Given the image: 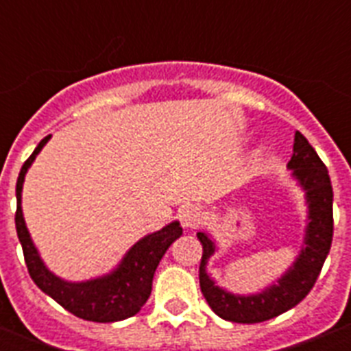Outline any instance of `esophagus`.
<instances>
[{"mask_svg":"<svg viewBox=\"0 0 351 351\" xmlns=\"http://www.w3.org/2000/svg\"><path fill=\"white\" fill-rule=\"evenodd\" d=\"M179 221L184 228L191 230V228H197L202 221V210L198 209L193 204H188V206H182L179 209Z\"/></svg>","mask_w":351,"mask_h":351,"instance_id":"1","label":"esophagus"}]
</instances>
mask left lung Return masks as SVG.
Here are the masks:
<instances>
[{
	"mask_svg": "<svg viewBox=\"0 0 351 351\" xmlns=\"http://www.w3.org/2000/svg\"><path fill=\"white\" fill-rule=\"evenodd\" d=\"M287 167L291 170V178L297 179L306 193L308 223L302 250L280 280H276L258 293L250 295L226 291L225 288L214 283L213 278L207 274V262L216 251V243L206 232L197 234L204 247L198 269L200 290L210 309L223 320L235 324H258L295 308L315 287L330 251L334 232L332 184L327 167L300 132H295L293 154Z\"/></svg>",
	"mask_w": 351,
	"mask_h": 351,
	"instance_id": "8db88e82",
	"label": "left lung"
}]
</instances>
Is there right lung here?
Instances as JSON below:
<instances>
[{
  "label": "right lung",
  "instance_id": "1",
  "mask_svg": "<svg viewBox=\"0 0 351 351\" xmlns=\"http://www.w3.org/2000/svg\"><path fill=\"white\" fill-rule=\"evenodd\" d=\"M49 138L51 135L42 138L33 154L24 161L23 169L19 172L17 186H15V197H17L15 228H17V237L24 251L27 272L43 293H47L66 311L79 316L82 320L98 322V324L126 320L130 316L137 315L151 295L158 263L163 258L170 244L182 235L181 225L179 221H172L163 226L161 230L142 237L138 243L130 247L119 265L108 274L95 278V280L80 281V283H71V281L58 278L40 258L38 250L27 232L23 206H21L27 169L35 161L36 154L42 151L43 145L47 144Z\"/></svg>",
  "mask_w": 351,
  "mask_h": 351
}]
</instances>
